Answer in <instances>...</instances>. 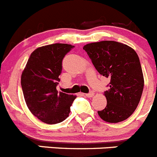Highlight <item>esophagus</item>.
<instances>
[{"label": "esophagus", "mask_w": 157, "mask_h": 157, "mask_svg": "<svg viewBox=\"0 0 157 157\" xmlns=\"http://www.w3.org/2000/svg\"><path fill=\"white\" fill-rule=\"evenodd\" d=\"M84 95L86 97H93V96H94V93H93V92H90V93H86V94Z\"/></svg>", "instance_id": "1"}]
</instances>
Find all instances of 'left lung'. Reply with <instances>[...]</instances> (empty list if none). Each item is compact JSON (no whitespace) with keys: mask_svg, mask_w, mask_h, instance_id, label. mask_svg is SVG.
Returning a JSON list of instances; mask_svg holds the SVG:
<instances>
[{"mask_svg":"<svg viewBox=\"0 0 157 157\" xmlns=\"http://www.w3.org/2000/svg\"><path fill=\"white\" fill-rule=\"evenodd\" d=\"M83 50L97 71L110 80L104 92L107 106L98 111L100 118L109 123L128 118L137 108L144 86L138 54L126 44L110 40L86 44Z\"/></svg>","mask_w":157,"mask_h":157,"instance_id":"obj_1","label":"left lung"}]
</instances>
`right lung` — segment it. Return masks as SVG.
<instances>
[{
  "label": "right lung",
  "instance_id": "1",
  "mask_svg": "<svg viewBox=\"0 0 157 157\" xmlns=\"http://www.w3.org/2000/svg\"><path fill=\"white\" fill-rule=\"evenodd\" d=\"M74 46L54 44L32 53L21 76L27 107L39 120L49 124L60 123L69 116L76 96L58 93L56 89L62 70V60Z\"/></svg>",
  "mask_w": 157,
  "mask_h": 157
}]
</instances>
